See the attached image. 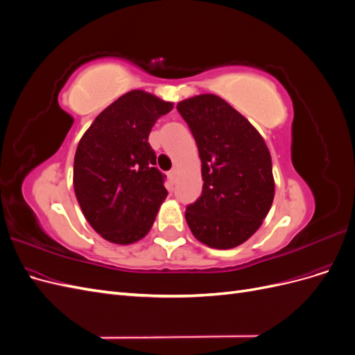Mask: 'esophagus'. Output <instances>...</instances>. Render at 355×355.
Returning a JSON list of instances; mask_svg holds the SVG:
<instances>
[{
  "label": "esophagus",
  "mask_w": 355,
  "mask_h": 355,
  "mask_svg": "<svg viewBox=\"0 0 355 355\" xmlns=\"http://www.w3.org/2000/svg\"><path fill=\"white\" fill-rule=\"evenodd\" d=\"M176 178H178V170H176V168H171V170L168 171V179H170L171 184H175Z\"/></svg>",
  "instance_id": "1"
}]
</instances>
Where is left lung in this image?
<instances>
[{"mask_svg": "<svg viewBox=\"0 0 355 355\" xmlns=\"http://www.w3.org/2000/svg\"><path fill=\"white\" fill-rule=\"evenodd\" d=\"M201 158V197L185 211L194 237L232 249L257 231L271 209L274 178L262 136L230 103L200 94L178 103Z\"/></svg>", "mask_w": 355, "mask_h": 355, "instance_id": "left-lung-1", "label": "left lung"}]
</instances>
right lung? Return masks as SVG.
I'll list each match as a JSON object with an SVG mask.
<instances>
[{"label":"right lung","mask_w":355,"mask_h":355,"mask_svg":"<svg viewBox=\"0 0 355 355\" xmlns=\"http://www.w3.org/2000/svg\"><path fill=\"white\" fill-rule=\"evenodd\" d=\"M171 110L173 103L132 90L96 116L81 137L73 158L75 196L105 240L130 244L151 230L167 189L148 136Z\"/></svg>","instance_id":"obj_1"}]
</instances>
